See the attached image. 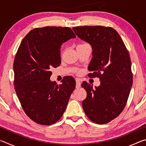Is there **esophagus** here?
<instances>
[{"mask_svg":"<svg viewBox=\"0 0 146 146\" xmlns=\"http://www.w3.org/2000/svg\"><path fill=\"white\" fill-rule=\"evenodd\" d=\"M75 80H76V88H80L81 86V83H80V80H79L78 78H76Z\"/></svg>","mask_w":146,"mask_h":146,"instance_id":"obj_1","label":"esophagus"}]
</instances>
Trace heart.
<instances>
[{"label": "heart", "mask_w": 146, "mask_h": 146, "mask_svg": "<svg viewBox=\"0 0 146 146\" xmlns=\"http://www.w3.org/2000/svg\"><path fill=\"white\" fill-rule=\"evenodd\" d=\"M82 44H80V45H82Z\"/></svg>", "instance_id": "obj_1"}]
</instances>
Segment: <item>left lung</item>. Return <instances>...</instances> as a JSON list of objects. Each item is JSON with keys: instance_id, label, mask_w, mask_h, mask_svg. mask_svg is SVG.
<instances>
[{"instance_id": "obj_1", "label": "left lung", "mask_w": 146, "mask_h": 146, "mask_svg": "<svg viewBox=\"0 0 146 146\" xmlns=\"http://www.w3.org/2000/svg\"><path fill=\"white\" fill-rule=\"evenodd\" d=\"M73 30L92 48L88 70L93 73L89 76H98L100 82L95 89L83 82L87 92L83 110L93 122L104 124L120 114L129 97L133 84L129 53L119 34L110 27L78 26Z\"/></svg>"}]
</instances>
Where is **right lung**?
Instances as JSON below:
<instances>
[{
  "label": "right lung",
  "instance_id": "1",
  "mask_svg": "<svg viewBox=\"0 0 146 146\" xmlns=\"http://www.w3.org/2000/svg\"><path fill=\"white\" fill-rule=\"evenodd\" d=\"M76 37L70 28L47 26L29 31L15 58L14 85L24 112L32 120L51 125L65 111L75 80L66 76L56 84L51 69L60 66L62 43Z\"/></svg>",
  "mask_w": 146,
  "mask_h": 146
}]
</instances>
